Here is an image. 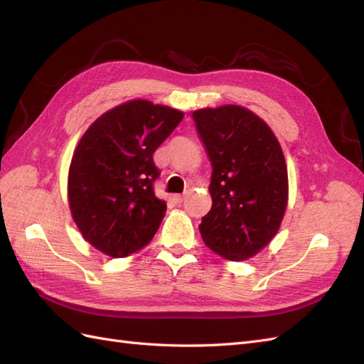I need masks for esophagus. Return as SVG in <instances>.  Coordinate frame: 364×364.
<instances>
[{
	"instance_id": "esophagus-1",
	"label": "esophagus",
	"mask_w": 364,
	"mask_h": 364,
	"mask_svg": "<svg viewBox=\"0 0 364 364\" xmlns=\"http://www.w3.org/2000/svg\"><path fill=\"white\" fill-rule=\"evenodd\" d=\"M183 199H185V196H182V194H173V196H171V200H173L174 203H182Z\"/></svg>"
}]
</instances>
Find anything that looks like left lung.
<instances>
[{
	"instance_id": "obj_1",
	"label": "left lung",
	"mask_w": 364,
	"mask_h": 364,
	"mask_svg": "<svg viewBox=\"0 0 364 364\" xmlns=\"http://www.w3.org/2000/svg\"><path fill=\"white\" fill-rule=\"evenodd\" d=\"M213 174V206L199 226L205 245L229 261H246L279 230L289 202L287 164L272 129L247 107L193 112Z\"/></svg>"
}]
</instances>
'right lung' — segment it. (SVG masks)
Returning a JSON list of instances; mask_svg holds the SVG:
<instances>
[{"label": "right lung", "mask_w": 364, "mask_h": 364, "mask_svg": "<svg viewBox=\"0 0 364 364\" xmlns=\"http://www.w3.org/2000/svg\"><path fill=\"white\" fill-rule=\"evenodd\" d=\"M183 112L129 100L98 117L77 144L68 171V203L83 238L112 258L149 245L167 211L153 182V153Z\"/></svg>", "instance_id": "1"}]
</instances>
